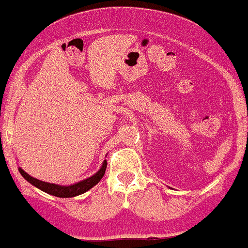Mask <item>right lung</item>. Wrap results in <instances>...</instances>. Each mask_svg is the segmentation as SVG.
<instances>
[{
  "instance_id": "right-lung-1",
  "label": "right lung",
  "mask_w": 248,
  "mask_h": 248,
  "mask_svg": "<svg viewBox=\"0 0 248 248\" xmlns=\"http://www.w3.org/2000/svg\"><path fill=\"white\" fill-rule=\"evenodd\" d=\"M105 169H107V161L104 160L102 168L98 170L93 176L85 179V180L79 181V183L73 184V185L69 186H63V185H56V184H50L46 183V181L38 180V179H34L31 175H28L25 170H22L21 168L18 169L19 172L26 180L30 184H32L33 186H36L37 189L42 190V191L47 192L49 195H53V196H57V198H74V196H78V195H82L84 192H87L88 190H91L93 186L97 185L100 181L103 176L105 174Z\"/></svg>"
}]
</instances>
